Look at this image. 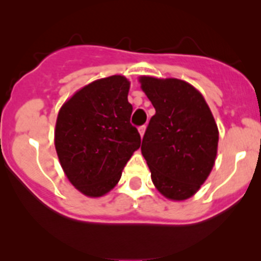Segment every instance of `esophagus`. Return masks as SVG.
<instances>
[{"mask_svg":"<svg viewBox=\"0 0 261 261\" xmlns=\"http://www.w3.org/2000/svg\"><path fill=\"white\" fill-rule=\"evenodd\" d=\"M145 130H146V125H143V126H140V127H139V133H140L141 138H143L144 134H145Z\"/></svg>","mask_w":261,"mask_h":261,"instance_id":"esophagus-1","label":"esophagus"}]
</instances>
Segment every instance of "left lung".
Segmentation results:
<instances>
[{"mask_svg": "<svg viewBox=\"0 0 261 261\" xmlns=\"http://www.w3.org/2000/svg\"><path fill=\"white\" fill-rule=\"evenodd\" d=\"M140 83L155 109L141 144L151 180L163 196L183 201L211 173L217 125L202 94L187 82L141 77Z\"/></svg>", "mask_w": 261, "mask_h": 261, "instance_id": "1", "label": "left lung"}]
</instances>
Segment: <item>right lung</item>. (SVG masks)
Here are the masks:
<instances>
[{"label": "right lung", "instance_id": "add662e5", "mask_svg": "<svg viewBox=\"0 0 261 261\" xmlns=\"http://www.w3.org/2000/svg\"><path fill=\"white\" fill-rule=\"evenodd\" d=\"M130 82L122 75L94 81L60 109L55 149L70 183L88 197H101L118 183L122 169L140 147L131 125Z\"/></svg>", "mask_w": 261, "mask_h": 261}]
</instances>
